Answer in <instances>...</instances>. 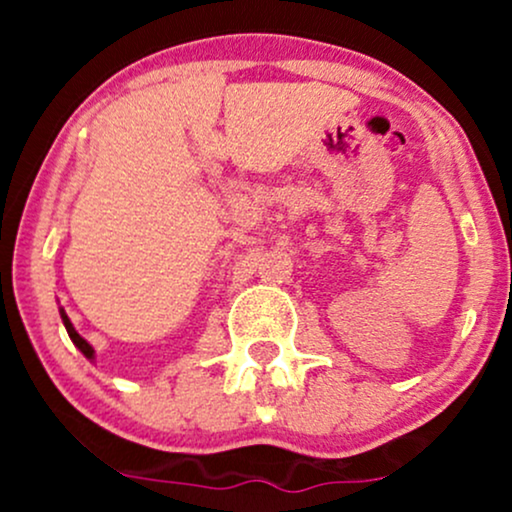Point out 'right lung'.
<instances>
[{"label":"right lung","mask_w":512,"mask_h":512,"mask_svg":"<svg viewBox=\"0 0 512 512\" xmlns=\"http://www.w3.org/2000/svg\"><path fill=\"white\" fill-rule=\"evenodd\" d=\"M60 317H62L64 327H67V334H69V339H72V342H74V346H76V349H79V351H81V354H84V356L88 358V361H93V358H96V351H93V346H91V344H88V342H86V339H84V337H81V334L74 330L72 320H69V317H67V313H64V308H60Z\"/></svg>","instance_id":"add662e5"}]
</instances>
